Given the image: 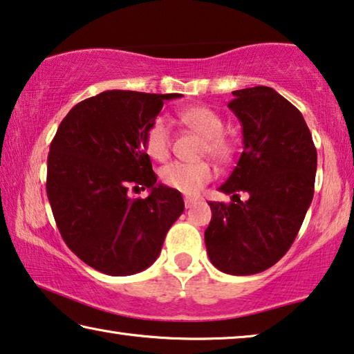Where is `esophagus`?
Returning <instances> with one entry per match:
<instances>
[{
	"instance_id": "esophagus-1",
	"label": "esophagus",
	"mask_w": 354,
	"mask_h": 354,
	"mask_svg": "<svg viewBox=\"0 0 354 354\" xmlns=\"http://www.w3.org/2000/svg\"><path fill=\"white\" fill-rule=\"evenodd\" d=\"M194 204H196V199L194 198H188V196H187V198H185V207H187V209L193 207Z\"/></svg>"
}]
</instances>
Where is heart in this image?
<instances>
[{"label": "heart", "mask_w": 354, "mask_h": 354, "mask_svg": "<svg viewBox=\"0 0 354 354\" xmlns=\"http://www.w3.org/2000/svg\"><path fill=\"white\" fill-rule=\"evenodd\" d=\"M180 120L204 138V151L220 161L231 158L234 147L223 136L225 124L218 113L207 107H188L180 112ZM171 124L165 117H156L145 129L142 145L145 153L156 161H165L171 151ZM214 167L209 162L174 161L160 171L162 185L183 194H198L205 183L214 178Z\"/></svg>", "instance_id": "heart-1"}]
</instances>
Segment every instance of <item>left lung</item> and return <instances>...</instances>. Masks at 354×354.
<instances>
[{
	"instance_id": "8db88e82",
	"label": "left lung",
	"mask_w": 354,
	"mask_h": 354,
	"mask_svg": "<svg viewBox=\"0 0 354 354\" xmlns=\"http://www.w3.org/2000/svg\"><path fill=\"white\" fill-rule=\"evenodd\" d=\"M227 107L242 123L243 151L218 188L232 203H209V258L231 275L269 269L290 250L312 204L317 149L302 113L270 86L232 91ZM237 191L247 201H233ZM238 196V195H237Z\"/></svg>"
}]
</instances>
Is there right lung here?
<instances>
[{"label":"right lung","instance_id":"obj_1","mask_svg":"<svg viewBox=\"0 0 354 354\" xmlns=\"http://www.w3.org/2000/svg\"><path fill=\"white\" fill-rule=\"evenodd\" d=\"M180 93L109 90L63 118L47 158V198L63 241L90 268L133 275L155 263L185 209L180 192L156 183L142 138L166 100ZM142 186L145 200L127 189Z\"/></svg>","mask_w":354,"mask_h":354}]
</instances>
